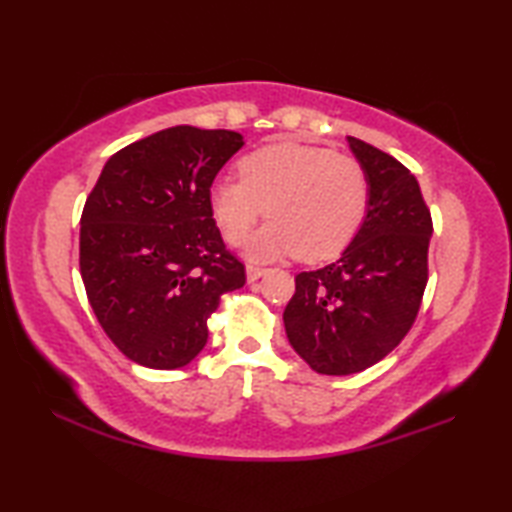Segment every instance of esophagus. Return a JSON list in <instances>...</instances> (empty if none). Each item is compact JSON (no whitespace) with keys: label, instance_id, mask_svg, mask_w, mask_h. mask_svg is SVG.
Returning <instances> with one entry per match:
<instances>
[{"label":"esophagus","instance_id":"34e87169","mask_svg":"<svg viewBox=\"0 0 512 512\" xmlns=\"http://www.w3.org/2000/svg\"><path fill=\"white\" fill-rule=\"evenodd\" d=\"M264 273H266V268H262V266H255V264L246 266V280L248 282H257Z\"/></svg>","mask_w":512,"mask_h":512}]
</instances>
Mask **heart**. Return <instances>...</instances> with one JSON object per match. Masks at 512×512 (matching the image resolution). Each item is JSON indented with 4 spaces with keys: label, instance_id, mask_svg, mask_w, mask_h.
<instances>
[{
    "label": "heart",
    "instance_id": "heart-1",
    "mask_svg": "<svg viewBox=\"0 0 512 512\" xmlns=\"http://www.w3.org/2000/svg\"><path fill=\"white\" fill-rule=\"evenodd\" d=\"M239 180L210 187V212L232 246L244 244L255 223H266L248 244V257L296 255L323 262L348 248L366 221L370 180L345 153L300 142H277L244 155Z\"/></svg>",
    "mask_w": 512,
    "mask_h": 512
}]
</instances>
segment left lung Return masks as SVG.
Returning a JSON list of instances; mask_svg holds the SVG:
<instances>
[{
  "label": "left lung",
  "instance_id": "8db88e82",
  "mask_svg": "<svg viewBox=\"0 0 512 512\" xmlns=\"http://www.w3.org/2000/svg\"><path fill=\"white\" fill-rule=\"evenodd\" d=\"M348 144L370 180L366 221L334 264L296 275L284 309L291 348L320 375H354L395 350L427 287L433 225L418 180L393 155Z\"/></svg>",
  "mask_w": 512,
  "mask_h": 512
}]
</instances>
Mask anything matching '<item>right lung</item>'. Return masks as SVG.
<instances>
[{
	"label": "right lung",
	"instance_id": "add662e5",
	"mask_svg": "<svg viewBox=\"0 0 512 512\" xmlns=\"http://www.w3.org/2000/svg\"><path fill=\"white\" fill-rule=\"evenodd\" d=\"M235 131L173 126L106 162L81 216V277L103 332L155 370L187 366L223 293L246 284L210 212Z\"/></svg>",
	"mask_w": 512,
	"mask_h": 512
}]
</instances>
